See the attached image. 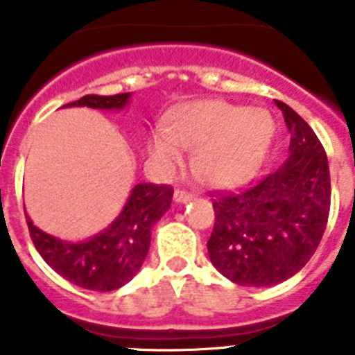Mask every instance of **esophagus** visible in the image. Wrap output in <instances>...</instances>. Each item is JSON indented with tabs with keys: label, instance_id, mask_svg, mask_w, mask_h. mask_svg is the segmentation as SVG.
I'll list each match as a JSON object with an SVG mask.
<instances>
[{
	"label": "esophagus",
	"instance_id": "esophagus-1",
	"mask_svg": "<svg viewBox=\"0 0 355 355\" xmlns=\"http://www.w3.org/2000/svg\"><path fill=\"white\" fill-rule=\"evenodd\" d=\"M193 199V193L188 192V190H183V188H178L174 192V200L175 202H188V200Z\"/></svg>",
	"mask_w": 355,
	"mask_h": 355
}]
</instances>
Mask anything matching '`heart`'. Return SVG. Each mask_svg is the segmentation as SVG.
Returning <instances> with one entry per match:
<instances>
[{"label": "heart", "instance_id": "1", "mask_svg": "<svg viewBox=\"0 0 355 355\" xmlns=\"http://www.w3.org/2000/svg\"><path fill=\"white\" fill-rule=\"evenodd\" d=\"M274 137V122L265 110L224 101L193 103L178 110L167 126L150 135V156L165 171L183 163V150L193 153L199 178L215 187L240 183L256 171Z\"/></svg>", "mask_w": 355, "mask_h": 355}]
</instances>
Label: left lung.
Wrapping results in <instances>:
<instances>
[{
  "label": "left lung",
  "instance_id": "obj_1",
  "mask_svg": "<svg viewBox=\"0 0 355 355\" xmlns=\"http://www.w3.org/2000/svg\"><path fill=\"white\" fill-rule=\"evenodd\" d=\"M291 135L283 167L247 188L216 192L208 240L213 266L241 286H272L306 265L324 236L331 209L325 149L297 112L275 101Z\"/></svg>",
  "mask_w": 355,
  "mask_h": 355
}]
</instances>
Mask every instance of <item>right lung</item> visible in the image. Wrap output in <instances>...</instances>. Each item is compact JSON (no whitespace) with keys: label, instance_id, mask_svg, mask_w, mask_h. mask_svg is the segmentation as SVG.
Masks as SVG:
<instances>
[{"label":"right lung","instance_id":"add662e5","mask_svg":"<svg viewBox=\"0 0 355 355\" xmlns=\"http://www.w3.org/2000/svg\"><path fill=\"white\" fill-rule=\"evenodd\" d=\"M128 99V92L117 96L89 94L65 106L114 110L124 108ZM172 193L174 188L168 184H137L117 220L101 234L81 243L49 236L31 224L26 215L28 231L35 249L56 274L85 290H117L140 270L149 250L150 229L171 208Z\"/></svg>","mask_w":355,"mask_h":355}]
</instances>
